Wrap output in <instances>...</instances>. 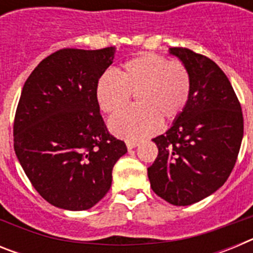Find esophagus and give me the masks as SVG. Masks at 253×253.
<instances>
[{
  "label": "esophagus",
  "instance_id": "esophagus-1",
  "mask_svg": "<svg viewBox=\"0 0 253 253\" xmlns=\"http://www.w3.org/2000/svg\"><path fill=\"white\" fill-rule=\"evenodd\" d=\"M137 146H139V142H135V140H128V142H126V147H128V149H133Z\"/></svg>",
  "mask_w": 253,
  "mask_h": 253
}]
</instances>
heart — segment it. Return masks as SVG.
<instances>
[{
	"label": "heart",
	"mask_w": 253,
	"mask_h": 253,
	"mask_svg": "<svg viewBox=\"0 0 253 253\" xmlns=\"http://www.w3.org/2000/svg\"><path fill=\"white\" fill-rule=\"evenodd\" d=\"M191 92L186 67L153 53L128 60L119 75L107 72L96 86V99L109 115L122 111L135 95L138 107L125 110L110 120V130L128 140L146 138L160 128L161 122L177 119Z\"/></svg>",
	"instance_id": "1"
}]
</instances>
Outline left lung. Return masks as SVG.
<instances>
[{"mask_svg": "<svg viewBox=\"0 0 253 253\" xmlns=\"http://www.w3.org/2000/svg\"><path fill=\"white\" fill-rule=\"evenodd\" d=\"M191 80L185 110L153 138L158 156L148 167L151 187L163 200L185 207L213 194L231 175L243 137L241 104L213 60L187 48H169Z\"/></svg>", "mask_w": 253, "mask_h": 253, "instance_id": "obj_1", "label": "left lung"}]
</instances>
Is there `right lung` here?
Segmentation results:
<instances>
[{"label":"right lung","mask_w":253,"mask_h":253,"mask_svg":"<svg viewBox=\"0 0 253 253\" xmlns=\"http://www.w3.org/2000/svg\"><path fill=\"white\" fill-rule=\"evenodd\" d=\"M115 46L64 48L31 72L13 120V148L39 195L54 207L87 210L110 190L126 146L100 114L96 86Z\"/></svg>","instance_id":"1"}]
</instances>
